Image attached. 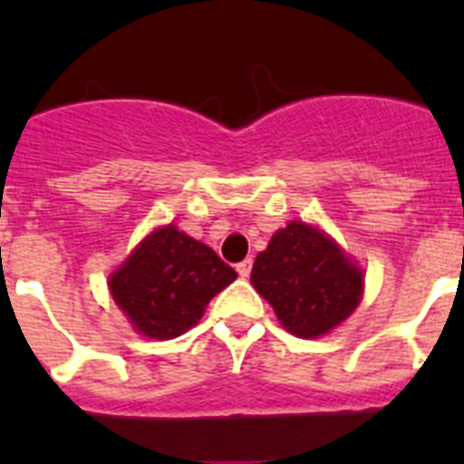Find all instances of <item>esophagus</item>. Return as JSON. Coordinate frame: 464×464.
<instances>
[{"instance_id": "1", "label": "esophagus", "mask_w": 464, "mask_h": 464, "mask_svg": "<svg viewBox=\"0 0 464 464\" xmlns=\"http://www.w3.org/2000/svg\"><path fill=\"white\" fill-rule=\"evenodd\" d=\"M251 267H253V260H244L237 265V272H239L241 278H248V274H251Z\"/></svg>"}]
</instances>
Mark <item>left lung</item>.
<instances>
[{
	"instance_id": "obj_1",
	"label": "left lung",
	"mask_w": 464,
	"mask_h": 464,
	"mask_svg": "<svg viewBox=\"0 0 464 464\" xmlns=\"http://www.w3.org/2000/svg\"><path fill=\"white\" fill-rule=\"evenodd\" d=\"M251 283L283 327L302 339L337 327L362 297V272L321 229L297 220L278 229L256 257Z\"/></svg>"
}]
</instances>
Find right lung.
<instances>
[{
	"instance_id": "obj_1",
	"label": "right lung",
	"mask_w": 464,
	"mask_h": 464,
	"mask_svg": "<svg viewBox=\"0 0 464 464\" xmlns=\"http://www.w3.org/2000/svg\"><path fill=\"white\" fill-rule=\"evenodd\" d=\"M235 278V269L213 248L167 225L111 274L109 288L134 330L150 339H174L190 330L211 297Z\"/></svg>"
}]
</instances>
